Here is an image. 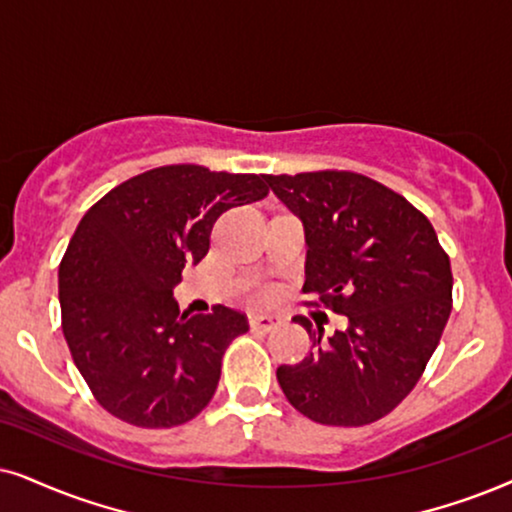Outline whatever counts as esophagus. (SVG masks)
I'll list each match as a JSON object with an SVG mask.
<instances>
[{"mask_svg": "<svg viewBox=\"0 0 512 512\" xmlns=\"http://www.w3.org/2000/svg\"><path fill=\"white\" fill-rule=\"evenodd\" d=\"M250 326L255 328V331L269 333L271 328L278 326V316H274V314H264V312H252V314H250Z\"/></svg>", "mask_w": 512, "mask_h": 512, "instance_id": "34e87169", "label": "esophagus"}]
</instances>
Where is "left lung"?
<instances>
[{"instance_id":"8db88e82","label":"left lung","mask_w":512,"mask_h":512,"mask_svg":"<svg viewBox=\"0 0 512 512\" xmlns=\"http://www.w3.org/2000/svg\"><path fill=\"white\" fill-rule=\"evenodd\" d=\"M264 181L304 224L302 293L349 319L323 340L321 326L295 316L314 349L300 364L278 366V385L314 423H375L416 387L439 345L454 302L449 255L423 212L366 174L319 170Z\"/></svg>"}]
</instances>
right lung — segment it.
Masks as SVG:
<instances>
[{"instance_id": "obj_1", "label": "right lung", "mask_w": 512, "mask_h": 512, "mask_svg": "<svg viewBox=\"0 0 512 512\" xmlns=\"http://www.w3.org/2000/svg\"><path fill=\"white\" fill-rule=\"evenodd\" d=\"M264 174L153 167L84 212L58 267L61 326L94 399L137 428L189 423L217 390L231 340L248 319L217 304L179 314L172 288L210 250L224 210L267 198Z\"/></svg>"}]
</instances>
